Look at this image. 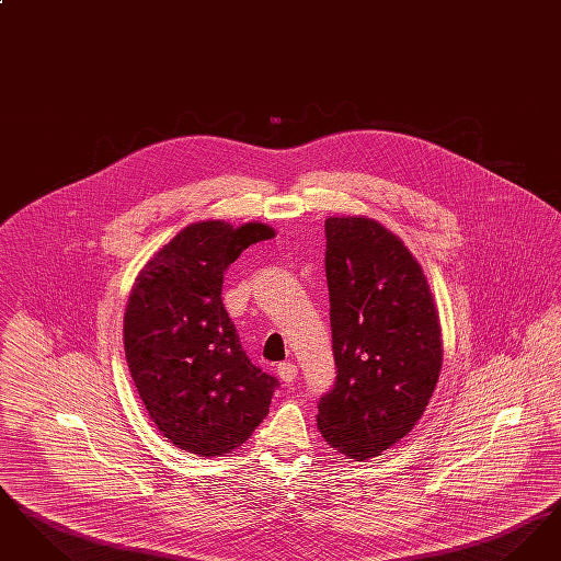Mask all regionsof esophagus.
Masks as SVG:
<instances>
[{"label":"esophagus","mask_w":561,"mask_h":561,"mask_svg":"<svg viewBox=\"0 0 561 561\" xmlns=\"http://www.w3.org/2000/svg\"><path fill=\"white\" fill-rule=\"evenodd\" d=\"M277 374H279V378H282L284 382H294L296 376H298V368H296L294 364H290V362H284V364L277 366Z\"/></svg>","instance_id":"obj_1"}]
</instances>
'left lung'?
Masks as SVG:
<instances>
[{
    "mask_svg": "<svg viewBox=\"0 0 561 561\" xmlns=\"http://www.w3.org/2000/svg\"><path fill=\"white\" fill-rule=\"evenodd\" d=\"M334 389L318 428L336 453L368 460L423 416L442 373V325L427 277L403 241L366 216L325 218Z\"/></svg>",
    "mask_w": 561,
    "mask_h": 561,
    "instance_id": "left-lung-1",
    "label": "left lung"
}]
</instances>
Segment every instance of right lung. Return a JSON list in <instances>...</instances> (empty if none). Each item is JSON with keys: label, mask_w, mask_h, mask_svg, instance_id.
<instances>
[{"label": "right lung", "mask_w": 561, "mask_h": 561, "mask_svg": "<svg viewBox=\"0 0 561 561\" xmlns=\"http://www.w3.org/2000/svg\"><path fill=\"white\" fill-rule=\"evenodd\" d=\"M265 222H191L134 279L124 313V348L151 421L176 448L225 456L268 414L277 380L243 353L222 305V275Z\"/></svg>", "instance_id": "add662e5"}]
</instances>
